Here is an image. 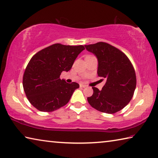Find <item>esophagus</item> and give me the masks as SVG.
Wrapping results in <instances>:
<instances>
[{"instance_id": "1", "label": "esophagus", "mask_w": 158, "mask_h": 158, "mask_svg": "<svg viewBox=\"0 0 158 158\" xmlns=\"http://www.w3.org/2000/svg\"><path fill=\"white\" fill-rule=\"evenodd\" d=\"M86 86H87L86 85H85L84 84H80V87H81V88H85V87Z\"/></svg>"}]
</instances>
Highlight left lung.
<instances>
[{"label": "left lung", "mask_w": 158, "mask_h": 158, "mask_svg": "<svg viewBox=\"0 0 158 158\" xmlns=\"http://www.w3.org/2000/svg\"><path fill=\"white\" fill-rule=\"evenodd\" d=\"M85 47L97 57L98 75L106 81L101 91L92 87L94 94L87 98L89 103L102 112H119L131 101L136 89L133 64L123 52L106 42L85 45Z\"/></svg>", "instance_id": "obj_1"}]
</instances>
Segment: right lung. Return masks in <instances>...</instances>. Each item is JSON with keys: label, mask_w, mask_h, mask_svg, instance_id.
Masks as SVG:
<instances>
[{"label": "right lung", "mask_w": 158, "mask_h": 158, "mask_svg": "<svg viewBox=\"0 0 158 158\" xmlns=\"http://www.w3.org/2000/svg\"><path fill=\"white\" fill-rule=\"evenodd\" d=\"M84 46L55 44L36 52L25 69L24 91L30 103L41 112H52L69 102L79 84H68L60 78L72 68Z\"/></svg>", "instance_id": "right-lung-1"}]
</instances>
